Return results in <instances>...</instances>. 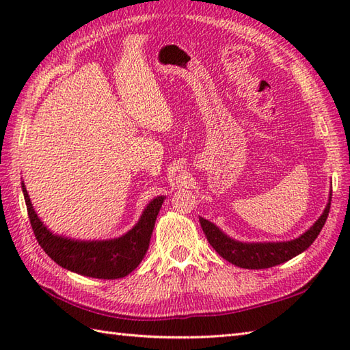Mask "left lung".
Listing matches in <instances>:
<instances>
[{
	"label": "left lung",
	"instance_id": "left-lung-1",
	"mask_svg": "<svg viewBox=\"0 0 350 350\" xmlns=\"http://www.w3.org/2000/svg\"><path fill=\"white\" fill-rule=\"evenodd\" d=\"M331 196L332 194H329L328 204H326L321 218L306 233H302L296 239L287 242H239L228 237L226 233H222L213 222L202 217H200V224H202L203 232L207 241L212 245V248L222 258H226L227 262L239 267H245V269H266V267L281 265L287 262V260L296 257L314 242L319 233H321L322 227L325 226L326 218H328Z\"/></svg>",
	"mask_w": 350,
	"mask_h": 350
}]
</instances>
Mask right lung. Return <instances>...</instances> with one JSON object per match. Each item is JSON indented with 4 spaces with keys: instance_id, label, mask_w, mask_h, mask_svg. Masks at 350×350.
<instances>
[{
    "instance_id": "add662e5",
    "label": "right lung",
    "mask_w": 350,
    "mask_h": 350,
    "mask_svg": "<svg viewBox=\"0 0 350 350\" xmlns=\"http://www.w3.org/2000/svg\"><path fill=\"white\" fill-rule=\"evenodd\" d=\"M28 218L36 239L57 265L84 277L116 280L129 275L144 258L148 250L156 217L165 197H156L147 204L139 221L128 233L109 241H75L52 234L37 217L24 182H22Z\"/></svg>"
}]
</instances>
